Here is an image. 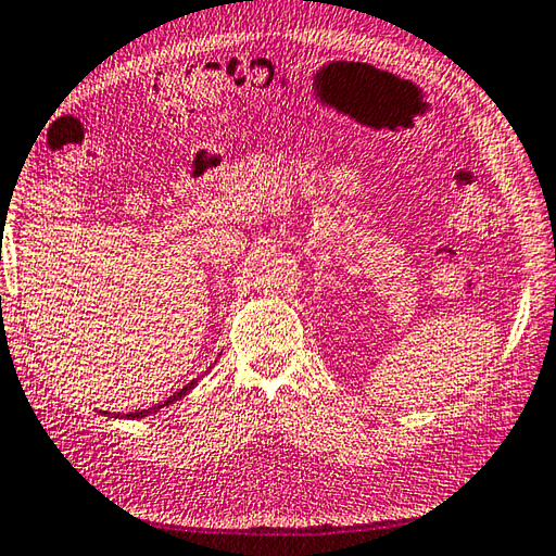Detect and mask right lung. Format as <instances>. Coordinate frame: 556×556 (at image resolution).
I'll return each mask as SVG.
<instances>
[{
    "label": "right lung",
    "instance_id": "add662e5",
    "mask_svg": "<svg viewBox=\"0 0 556 556\" xmlns=\"http://www.w3.org/2000/svg\"><path fill=\"white\" fill-rule=\"evenodd\" d=\"M198 380L200 378H194V380H190V383L188 386H185L182 390H178V393H173L168 400H163L161 402V405H156V407H149V409H144V412H129V415H125L127 419H141V417H147V415H154V412H159V409H163V407H168V405H173V402H176V400H182L185 395H188L190 393V390L194 388V386H198ZM105 415H111V412H105Z\"/></svg>",
    "mask_w": 556,
    "mask_h": 556
}]
</instances>
